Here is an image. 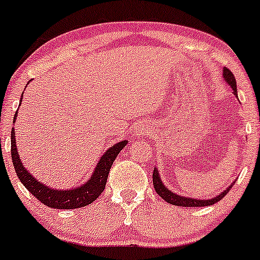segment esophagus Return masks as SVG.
Listing matches in <instances>:
<instances>
[{"instance_id": "obj_1", "label": "esophagus", "mask_w": 260, "mask_h": 260, "mask_svg": "<svg viewBox=\"0 0 260 260\" xmlns=\"http://www.w3.org/2000/svg\"><path fill=\"white\" fill-rule=\"evenodd\" d=\"M138 135H145V129L144 127H141V129H139V134Z\"/></svg>"}]
</instances>
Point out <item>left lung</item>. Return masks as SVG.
Returning a JSON list of instances; mask_svg holds the SVG:
<instances>
[{
	"label": "left lung",
	"mask_w": 260,
	"mask_h": 260,
	"mask_svg": "<svg viewBox=\"0 0 260 260\" xmlns=\"http://www.w3.org/2000/svg\"><path fill=\"white\" fill-rule=\"evenodd\" d=\"M223 76H224V80H225L226 84H229V86L233 89L234 95L238 98L237 81H235V77H234V75H233V72L230 71L229 69L224 68ZM152 183H154L155 191H156L157 194H159L160 197L165 200V202L169 203V204L178 205V207H195V208L197 207H208V205L215 204V203H218L221 198L225 197L226 192H228L230 188L233 186V184H232L228 189L224 190L223 192H220L218 197L211 198V199H191V198L181 197V195L175 194V192H173L171 190L168 189L167 186L164 185V183L161 181V178H160L159 171H157L156 168H155L154 173H152Z\"/></svg>",
	"instance_id": "left-lung-1"
}]
</instances>
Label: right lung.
Wrapping results in <instances>:
<instances>
[{"label":"right lung","instance_id":"add662e5","mask_svg":"<svg viewBox=\"0 0 260 260\" xmlns=\"http://www.w3.org/2000/svg\"><path fill=\"white\" fill-rule=\"evenodd\" d=\"M21 101H22V96H21L20 103ZM16 119H17V112L15 114L13 122L16 121ZM126 144V140L120 141V143L112 145L110 149L106 150V152L101 156L100 161L98 162L92 175L86 181V184H82L81 186H77L75 189L56 190L40 183L23 167L20 156H18L17 146H16L15 129L12 127V131H11V156H12L13 167H15V171L18 179L35 198H37L42 204L53 208V209H76V208L86 207V205L95 202L105 189L112 162L115 161L119 152L125 148Z\"/></svg>","mask_w":260,"mask_h":260}]
</instances>
